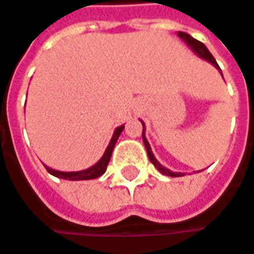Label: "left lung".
I'll return each instance as SVG.
<instances>
[{"label": "left lung", "mask_w": 254, "mask_h": 254, "mask_svg": "<svg viewBox=\"0 0 254 254\" xmlns=\"http://www.w3.org/2000/svg\"><path fill=\"white\" fill-rule=\"evenodd\" d=\"M178 36L180 38H183L184 41H186L187 44L194 50V52L197 53L201 59H205L207 62H210L211 64H214L218 70V64H217L216 59L213 57V54L208 52V49L202 44L201 41H198V40H195L194 37H191L190 34H187V33H183V31H180L178 33ZM221 71V70H220ZM142 127H143V130H142V139H143V143H145V148H146V152H148V157H149V161L155 165V168H157L158 171L161 172V174H164V175H168V177H183V175H186V174H183V172H172L170 170H167V168H164L159 162H158L155 157H154V154H152V151H151V146H149V143L146 141V138H145V125H143V122H142Z\"/></svg>", "instance_id": "obj_1"}]
</instances>
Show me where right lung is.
Here are the masks:
<instances>
[{
    "mask_svg": "<svg viewBox=\"0 0 254 254\" xmlns=\"http://www.w3.org/2000/svg\"><path fill=\"white\" fill-rule=\"evenodd\" d=\"M124 125L119 127H116V130H115V133H113L112 136V141L109 143V146L106 148V151H105V155L102 157V159L95 164L93 167H90V168H87V170H84V171H77V172H62V171H56V170H52V168H49V167H46V170L50 172L52 175L54 177H57V178H63V180H70V181H80V180H93V178H99L100 175H103L105 171H106V168H108V164H109V161H111V157H112V151L113 148H115V143L118 141V138H119V135L122 133V130H124Z\"/></svg>",
    "mask_w": 254,
    "mask_h": 254,
    "instance_id": "right-lung-1",
    "label": "right lung"
}]
</instances>
